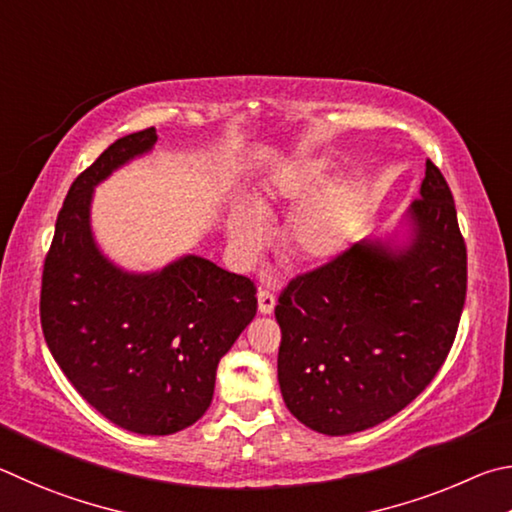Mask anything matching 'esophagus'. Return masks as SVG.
<instances>
[{
  "label": "esophagus",
  "instance_id": "34e87169",
  "mask_svg": "<svg viewBox=\"0 0 512 512\" xmlns=\"http://www.w3.org/2000/svg\"><path fill=\"white\" fill-rule=\"evenodd\" d=\"M274 306H276V294L270 288L258 290V310H261L263 315H272Z\"/></svg>",
  "mask_w": 512,
  "mask_h": 512
}]
</instances>
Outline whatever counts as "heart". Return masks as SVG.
<instances>
[{
    "label": "heart",
    "instance_id": "1",
    "mask_svg": "<svg viewBox=\"0 0 512 512\" xmlns=\"http://www.w3.org/2000/svg\"><path fill=\"white\" fill-rule=\"evenodd\" d=\"M330 164L324 159H301L281 170L270 188L254 197L251 209H236L229 215V240L240 258H251L263 242V222L255 215H272L276 204L303 202L315 195L326 184ZM355 218V191L351 186L339 184L326 191L315 202H310L288 231L290 249L306 261H324L335 256L346 245Z\"/></svg>",
    "mask_w": 512,
    "mask_h": 512
}]
</instances>
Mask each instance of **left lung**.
I'll return each mask as SVG.
<instances>
[{
	"instance_id": "8db88e82",
	"label": "left lung",
	"mask_w": 512,
	"mask_h": 512,
	"mask_svg": "<svg viewBox=\"0 0 512 512\" xmlns=\"http://www.w3.org/2000/svg\"><path fill=\"white\" fill-rule=\"evenodd\" d=\"M414 240L355 242L285 285L279 384L292 416L344 436L396 416L441 371L468 292V251L434 161L409 209Z\"/></svg>"
}]
</instances>
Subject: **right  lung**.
<instances>
[{"mask_svg":"<svg viewBox=\"0 0 512 512\" xmlns=\"http://www.w3.org/2000/svg\"><path fill=\"white\" fill-rule=\"evenodd\" d=\"M155 141V128L125 134L74 179L44 258L40 324L53 360L89 405L128 432L166 436L209 409L218 362L258 301L254 281L206 258L128 274L94 245V186Z\"/></svg>","mask_w":512,"mask_h":512,"instance_id":"add662e5","label":"right lung"}]
</instances>
